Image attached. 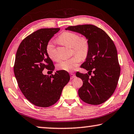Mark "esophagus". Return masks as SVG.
Listing matches in <instances>:
<instances>
[{"label": "esophagus", "mask_w": 134, "mask_h": 134, "mask_svg": "<svg viewBox=\"0 0 134 134\" xmlns=\"http://www.w3.org/2000/svg\"><path fill=\"white\" fill-rule=\"evenodd\" d=\"M70 77H71V79H72L74 77H75V74H73V73H72V72H71V73H70Z\"/></svg>", "instance_id": "obj_1"}]
</instances>
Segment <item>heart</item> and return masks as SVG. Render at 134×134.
<instances>
[{
  "label": "heart",
  "mask_w": 134,
  "mask_h": 134,
  "mask_svg": "<svg viewBox=\"0 0 134 134\" xmlns=\"http://www.w3.org/2000/svg\"><path fill=\"white\" fill-rule=\"evenodd\" d=\"M59 41L66 46L72 48V50L76 55L70 59L62 60L58 63L57 67L61 70L72 71L79 64L81 58H85L89 51V42L85 37L79 38V35L75 33L65 32L59 37ZM47 52L49 57L53 61L57 62V55L53 42H49L47 45Z\"/></svg>",
  "instance_id": "obj_1"
}]
</instances>
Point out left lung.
<instances>
[{"label":"left lung","instance_id":"left-lung-1","mask_svg":"<svg viewBox=\"0 0 134 134\" xmlns=\"http://www.w3.org/2000/svg\"><path fill=\"white\" fill-rule=\"evenodd\" d=\"M65 29L80 34L89 42L85 62L81 65L87 74L76 72L83 82L79 89V97L90 105L104 103L115 92L121 71L114 43L105 31L93 25L71 26ZM92 72L94 75L90 77Z\"/></svg>","mask_w":134,"mask_h":134}]
</instances>
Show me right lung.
<instances>
[{
  "label": "right lung",
  "instance_id": "right-lung-1",
  "mask_svg": "<svg viewBox=\"0 0 134 134\" xmlns=\"http://www.w3.org/2000/svg\"><path fill=\"white\" fill-rule=\"evenodd\" d=\"M60 28H43L34 32L20 44L15 57L14 74L20 90L26 99L39 107L53 105L70 79L69 72L58 70L45 75L44 69L53 71L54 65L47 45Z\"/></svg>",
  "mask_w": 134,
  "mask_h": 134
}]
</instances>
